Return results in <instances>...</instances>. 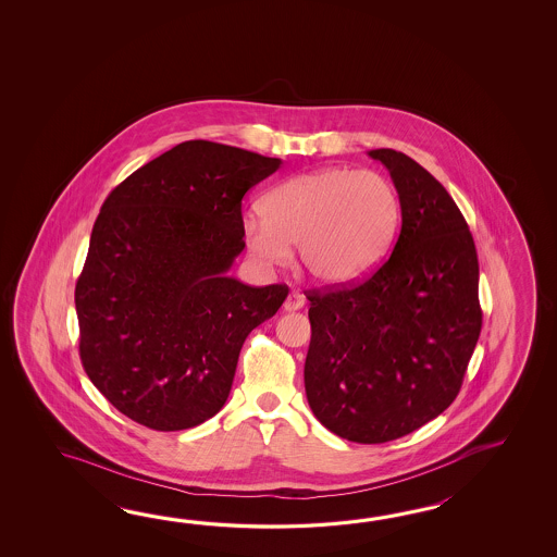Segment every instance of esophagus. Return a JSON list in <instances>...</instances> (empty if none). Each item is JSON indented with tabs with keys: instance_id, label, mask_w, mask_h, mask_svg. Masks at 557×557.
<instances>
[{
	"instance_id": "34e87169",
	"label": "esophagus",
	"mask_w": 557,
	"mask_h": 557,
	"mask_svg": "<svg viewBox=\"0 0 557 557\" xmlns=\"http://www.w3.org/2000/svg\"><path fill=\"white\" fill-rule=\"evenodd\" d=\"M302 307H305V296L298 295V293H290L286 296L283 305L286 312H295V310H300Z\"/></svg>"
}]
</instances>
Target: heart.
<instances>
[{"mask_svg":"<svg viewBox=\"0 0 557 557\" xmlns=\"http://www.w3.org/2000/svg\"><path fill=\"white\" fill-rule=\"evenodd\" d=\"M243 216L245 249L264 269H281L298 245L308 274L326 286L367 276L386 255L400 223V199L374 171L326 166L284 181Z\"/></svg>","mask_w":557,"mask_h":557,"instance_id":"heart-1","label":"heart"}]
</instances>
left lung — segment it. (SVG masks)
Returning a JSON list of instances; mask_svg holds the SVG:
<instances>
[{
    "label": "left lung",
    "instance_id": "obj_1",
    "mask_svg": "<svg viewBox=\"0 0 557 557\" xmlns=\"http://www.w3.org/2000/svg\"><path fill=\"white\" fill-rule=\"evenodd\" d=\"M368 154L391 173L403 228L388 261L364 283L308 296L305 388L322 426L382 444L454 403L482 310L473 238L448 190L408 154Z\"/></svg>",
    "mask_w": 557,
    "mask_h": 557
}]
</instances>
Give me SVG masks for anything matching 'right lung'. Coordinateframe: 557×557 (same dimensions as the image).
Instances as JSON below:
<instances>
[{
	"mask_svg": "<svg viewBox=\"0 0 557 557\" xmlns=\"http://www.w3.org/2000/svg\"><path fill=\"white\" fill-rule=\"evenodd\" d=\"M281 159L185 141L107 197L75 286L79 355L95 388L143 426H199L225 406L252 329L288 288L228 271L245 249L240 201Z\"/></svg>",
	"mask_w": 557,
	"mask_h": 557,
	"instance_id": "right-lung-1",
	"label": "right lung"
}]
</instances>
